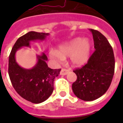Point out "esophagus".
Listing matches in <instances>:
<instances>
[{"instance_id": "obj_1", "label": "esophagus", "mask_w": 123, "mask_h": 123, "mask_svg": "<svg viewBox=\"0 0 123 123\" xmlns=\"http://www.w3.org/2000/svg\"><path fill=\"white\" fill-rule=\"evenodd\" d=\"M69 72V70L67 69H65V68H62L61 70V72H60V74L61 75H67L68 74V72Z\"/></svg>"}]
</instances>
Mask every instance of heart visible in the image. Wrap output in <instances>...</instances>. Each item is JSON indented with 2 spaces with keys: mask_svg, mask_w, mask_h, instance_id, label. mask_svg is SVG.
Masks as SVG:
<instances>
[{
  "mask_svg": "<svg viewBox=\"0 0 123 123\" xmlns=\"http://www.w3.org/2000/svg\"><path fill=\"white\" fill-rule=\"evenodd\" d=\"M91 51V43L87 39L78 37L59 46V50H51V58L62 61L64 57L70 56L72 65L82 66L88 61Z\"/></svg>",
  "mask_w": 123,
  "mask_h": 123,
  "instance_id": "obj_1",
  "label": "heart"
}]
</instances>
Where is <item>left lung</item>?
<instances>
[{"label":"left lung","mask_w":123,"mask_h":123,"mask_svg":"<svg viewBox=\"0 0 123 123\" xmlns=\"http://www.w3.org/2000/svg\"><path fill=\"white\" fill-rule=\"evenodd\" d=\"M92 33L95 51L87 64L73 72L77 79L72 84L75 95L84 101H93L100 98L111 85L115 72V56L108 40L95 30Z\"/></svg>","instance_id":"obj_1"}]
</instances>
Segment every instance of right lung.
Returning <instances> with one entry per match:
<instances>
[{"label":"right lung","mask_w":123,"mask_h":123,"mask_svg":"<svg viewBox=\"0 0 123 123\" xmlns=\"http://www.w3.org/2000/svg\"><path fill=\"white\" fill-rule=\"evenodd\" d=\"M49 33L30 31L16 41L8 60V74L13 87L19 95L33 103L47 99L54 90V80L61 69H51L46 63L47 57L43 53L37 55V62L31 69L20 67L16 61L15 54L22 47H30L31 41L44 40Z\"/></svg>","instance_id":"right-lung-1"}]
</instances>
